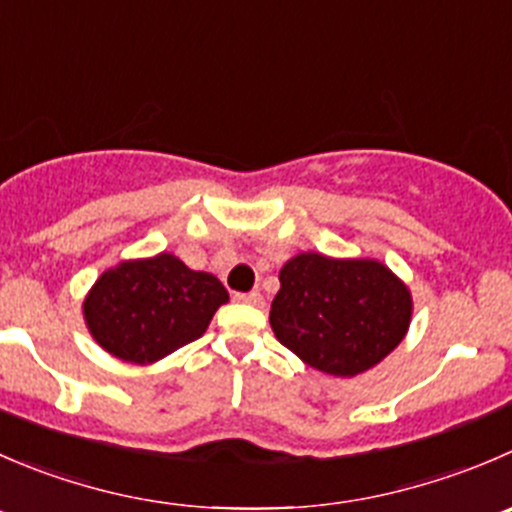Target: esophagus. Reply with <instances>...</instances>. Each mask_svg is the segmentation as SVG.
<instances>
[{
  "mask_svg": "<svg viewBox=\"0 0 512 512\" xmlns=\"http://www.w3.org/2000/svg\"><path fill=\"white\" fill-rule=\"evenodd\" d=\"M235 300L245 302V305H255V307L265 305V300H262L260 292H240V295H235Z\"/></svg>",
  "mask_w": 512,
  "mask_h": 512,
  "instance_id": "34e87169",
  "label": "esophagus"
}]
</instances>
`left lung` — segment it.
I'll use <instances>...</instances> for the list:
<instances>
[{"mask_svg":"<svg viewBox=\"0 0 512 512\" xmlns=\"http://www.w3.org/2000/svg\"><path fill=\"white\" fill-rule=\"evenodd\" d=\"M413 295L370 257L300 252L280 270L270 325L305 365L355 377L382 362L408 335Z\"/></svg>","mask_w":512,"mask_h":512,"instance_id":"obj_1","label":"left lung"}]
</instances>
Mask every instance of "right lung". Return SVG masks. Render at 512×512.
I'll return each instance as SVG.
<instances>
[{
  "label": "right lung",
  "mask_w": 512,
  "mask_h": 512,
  "mask_svg": "<svg viewBox=\"0 0 512 512\" xmlns=\"http://www.w3.org/2000/svg\"><path fill=\"white\" fill-rule=\"evenodd\" d=\"M227 300L215 275L160 252L104 270L84 297L82 312L102 350L132 365H152L205 335Z\"/></svg>",
  "instance_id": "add662e5"
}]
</instances>
